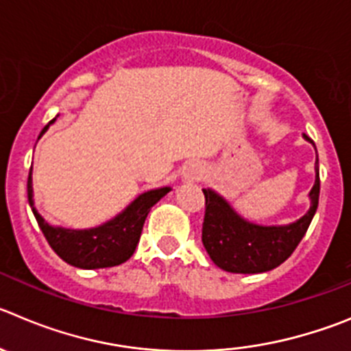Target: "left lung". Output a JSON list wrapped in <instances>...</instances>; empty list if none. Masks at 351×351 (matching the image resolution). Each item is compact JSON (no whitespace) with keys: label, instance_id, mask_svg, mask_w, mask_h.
Here are the masks:
<instances>
[{"label":"left lung","instance_id":"obj_1","mask_svg":"<svg viewBox=\"0 0 351 351\" xmlns=\"http://www.w3.org/2000/svg\"><path fill=\"white\" fill-rule=\"evenodd\" d=\"M303 136L312 142L306 135ZM202 192L206 197L202 244L213 263L232 274L274 270L294 253L312 223L320 194L319 156L315 160V183L310 191V209L294 223L280 227L251 223L237 215L220 194L211 189H202Z\"/></svg>","mask_w":351,"mask_h":351}]
</instances>
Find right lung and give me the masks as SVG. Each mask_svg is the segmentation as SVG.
Returning <instances> with one entry per match:
<instances>
[{
	"instance_id": "add662e5",
	"label": "right lung",
	"mask_w": 351,
	"mask_h": 351,
	"mask_svg": "<svg viewBox=\"0 0 351 351\" xmlns=\"http://www.w3.org/2000/svg\"><path fill=\"white\" fill-rule=\"evenodd\" d=\"M51 123H55V119H51L48 126ZM48 126L43 128L41 135L48 130ZM31 171H29L27 178V197L39 228L47 237L51 250L65 263L77 268H86V270L116 267V265L130 260L136 250V244L140 241L143 223H145L150 208L171 191L169 186H162V189H156V191L143 192L121 215H117L116 218H112L107 223L95 228H86V230H71V228L51 227L36 211L34 201H32Z\"/></svg>"
}]
</instances>
